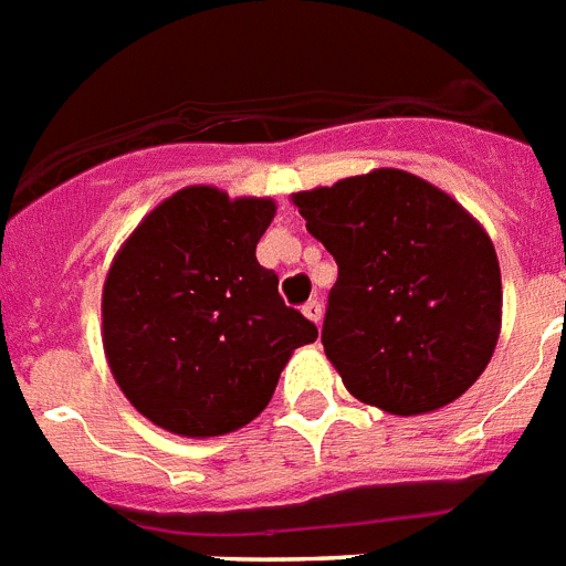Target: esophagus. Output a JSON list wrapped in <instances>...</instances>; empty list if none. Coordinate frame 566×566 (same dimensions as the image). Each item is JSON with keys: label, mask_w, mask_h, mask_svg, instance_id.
Wrapping results in <instances>:
<instances>
[{"label": "esophagus", "mask_w": 566, "mask_h": 566, "mask_svg": "<svg viewBox=\"0 0 566 566\" xmlns=\"http://www.w3.org/2000/svg\"><path fill=\"white\" fill-rule=\"evenodd\" d=\"M303 315L310 317V321H315V324H321V317H324V303L317 301H310V303H303Z\"/></svg>", "instance_id": "esophagus-1"}]
</instances>
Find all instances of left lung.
Returning <instances> with one entry per match:
<instances>
[{"instance_id": "obj_1", "label": "left lung", "mask_w": 566, "mask_h": 566, "mask_svg": "<svg viewBox=\"0 0 566 566\" xmlns=\"http://www.w3.org/2000/svg\"><path fill=\"white\" fill-rule=\"evenodd\" d=\"M338 263L324 340L356 399L413 417L460 399L501 335V265L489 233L440 188L373 170L294 193Z\"/></svg>"}]
</instances>
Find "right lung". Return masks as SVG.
I'll return each mask as SVG.
<instances>
[{
    "mask_svg": "<svg viewBox=\"0 0 566 566\" xmlns=\"http://www.w3.org/2000/svg\"><path fill=\"white\" fill-rule=\"evenodd\" d=\"M272 199L185 188L124 242L104 286L112 376L149 422L181 437L237 431L265 410L317 326L256 263Z\"/></svg>",
    "mask_w": 566,
    "mask_h": 566,
    "instance_id": "right-lung-1",
    "label": "right lung"
}]
</instances>
